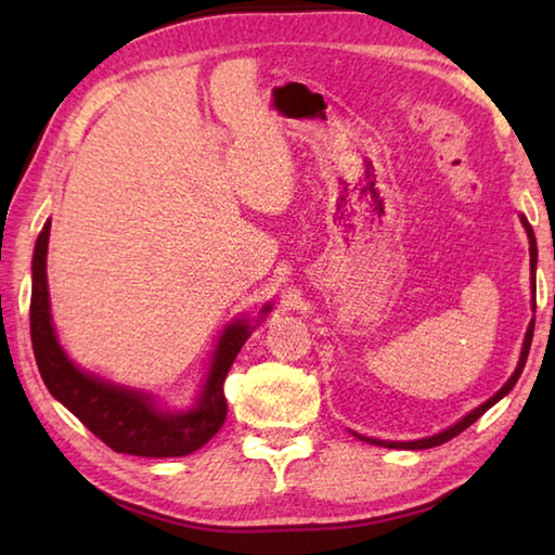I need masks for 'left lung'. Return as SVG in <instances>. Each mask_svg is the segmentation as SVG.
<instances>
[{
  "label": "left lung",
  "instance_id": "8db88e82",
  "mask_svg": "<svg viewBox=\"0 0 555 555\" xmlns=\"http://www.w3.org/2000/svg\"><path fill=\"white\" fill-rule=\"evenodd\" d=\"M521 222H524V228H526V234H529V244H531V247H529V251H531V274H533V271H537V237H533V230H531V224L526 222V218H521ZM533 308H537V300H533ZM531 340H533V321H531V325H529V331H526L524 347H521V360H519V364H516V370H514V374L509 377V382H506L504 387H502L500 391H496L492 399H487V401L482 403V406H477L475 411H469L465 418H460L453 428H448V430H443V434L430 436V438L411 440V443H391V440H374V438H362V436H360V438H362V440H367V443H372V446H384V448H406V450H424V448H436V446H443V443H448L450 438H455V436L463 434V430L473 426L475 421L480 418L487 409H492L496 401H500L502 397H506V393H509V391L514 389L516 379H519V377H521V372H524L526 357H529Z\"/></svg>",
  "mask_w": 555,
  "mask_h": 555
}]
</instances>
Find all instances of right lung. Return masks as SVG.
<instances>
[{
  "label": "right lung",
  "instance_id": "obj_1",
  "mask_svg": "<svg viewBox=\"0 0 555 555\" xmlns=\"http://www.w3.org/2000/svg\"><path fill=\"white\" fill-rule=\"evenodd\" d=\"M51 222L36 240L34 267H31V345L39 364L41 379L49 391L65 409L82 421L102 443L115 453L139 457H181L203 448L218 434L228 416V399H224V379L232 367L234 357L249 337V323H234L220 337L215 350L208 382L198 403L185 413H164L154 409L146 393L115 387L80 372L65 357L51 325L49 286H46V251H49ZM269 306L264 308V313Z\"/></svg>",
  "mask_w": 555,
  "mask_h": 555
}]
</instances>
